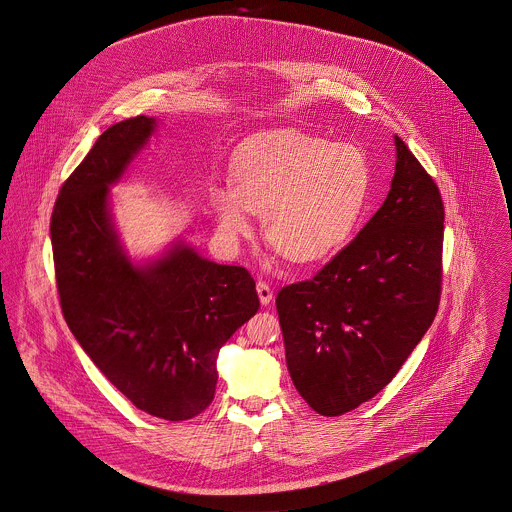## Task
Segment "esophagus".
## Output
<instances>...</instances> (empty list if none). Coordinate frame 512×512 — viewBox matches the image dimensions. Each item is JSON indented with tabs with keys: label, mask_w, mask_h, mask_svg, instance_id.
<instances>
[{
	"label": "esophagus",
	"mask_w": 512,
	"mask_h": 512,
	"mask_svg": "<svg viewBox=\"0 0 512 512\" xmlns=\"http://www.w3.org/2000/svg\"><path fill=\"white\" fill-rule=\"evenodd\" d=\"M257 295H259V301H261L263 307L271 305V301H273V291H271V287H269L267 283H263V281L257 283Z\"/></svg>",
	"instance_id": "obj_1"
}]
</instances>
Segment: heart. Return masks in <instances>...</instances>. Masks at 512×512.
Here are the masks:
<instances>
[{
	"instance_id": "heart-1",
	"label": "heart",
	"mask_w": 512,
	"mask_h": 512,
	"mask_svg": "<svg viewBox=\"0 0 512 512\" xmlns=\"http://www.w3.org/2000/svg\"><path fill=\"white\" fill-rule=\"evenodd\" d=\"M229 186L209 192L217 231L237 241L253 229L249 213L261 215L265 241L287 261L308 265L350 241L368 204L372 162L352 142L285 130L245 148Z\"/></svg>"
}]
</instances>
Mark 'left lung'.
Here are the masks:
<instances>
[{
	"label": "left lung",
	"mask_w": 512,
	"mask_h": 512,
	"mask_svg": "<svg viewBox=\"0 0 512 512\" xmlns=\"http://www.w3.org/2000/svg\"><path fill=\"white\" fill-rule=\"evenodd\" d=\"M386 202L310 281L283 287L277 312L291 380L320 415L384 390L431 326L441 297V194L394 136Z\"/></svg>",
	"instance_id": "left-lung-1"
}]
</instances>
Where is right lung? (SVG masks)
Listing matches in <instances>:
<instances>
[{"instance_id": "obj_1", "label": "right lung", "mask_w": 512, "mask_h": 512, "mask_svg": "<svg viewBox=\"0 0 512 512\" xmlns=\"http://www.w3.org/2000/svg\"><path fill=\"white\" fill-rule=\"evenodd\" d=\"M156 126L136 116L104 130L59 192L51 245L63 316L81 348L136 408L184 421L211 404L219 348L259 297L247 269L217 265L184 239L142 263L126 253L110 188Z\"/></svg>"}]
</instances>
